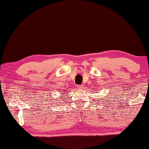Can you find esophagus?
Listing matches in <instances>:
<instances>
[{
    "instance_id": "esophagus-1",
    "label": "esophagus",
    "mask_w": 149,
    "mask_h": 149,
    "mask_svg": "<svg viewBox=\"0 0 149 149\" xmlns=\"http://www.w3.org/2000/svg\"><path fill=\"white\" fill-rule=\"evenodd\" d=\"M77 88H78L79 89H83V85H77Z\"/></svg>"
}]
</instances>
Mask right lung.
<instances>
[{
    "instance_id": "obj_1",
    "label": "right lung",
    "mask_w": 149,
    "mask_h": 149,
    "mask_svg": "<svg viewBox=\"0 0 149 149\" xmlns=\"http://www.w3.org/2000/svg\"><path fill=\"white\" fill-rule=\"evenodd\" d=\"M62 96H63V95H61V97L60 98L61 100V102L65 100V98H64V97H62ZM57 103H58V102H57Z\"/></svg>"
}]
</instances>
